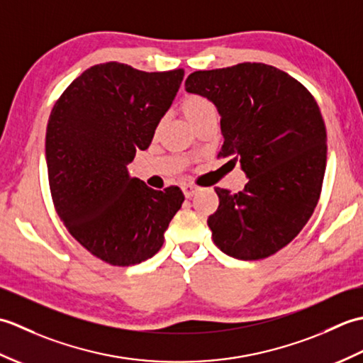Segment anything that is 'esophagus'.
<instances>
[{
	"label": "esophagus",
	"instance_id": "34e87169",
	"mask_svg": "<svg viewBox=\"0 0 363 363\" xmlns=\"http://www.w3.org/2000/svg\"><path fill=\"white\" fill-rule=\"evenodd\" d=\"M182 191L184 195H186V198H191L199 191V186H196V184H184Z\"/></svg>",
	"mask_w": 363,
	"mask_h": 363
}]
</instances>
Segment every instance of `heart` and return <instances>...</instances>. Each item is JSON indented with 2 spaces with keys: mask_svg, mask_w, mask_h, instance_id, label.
I'll use <instances>...</instances> for the list:
<instances>
[{
  "mask_svg": "<svg viewBox=\"0 0 363 363\" xmlns=\"http://www.w3.org/2000/svg\"><path fill=\"white\" fill-rule=\"evenodd\" d=\"M181 111L191 126H195L198 121H201L207 117L217 115V107H215L211 99L198 94H190L184 96L181 101ZM160 126L162 121H159L157 129Z\"/></svg>",
  "mask_w": 363,
  "mask_h": 363,
  "instance_id": "b5f03b06",
  "label": "heart"
}]
</instances>
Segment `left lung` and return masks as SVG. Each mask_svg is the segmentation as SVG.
<instances>
[{
	"mask_svg": "<svg viewBox=\"0 0 363 363\" xmlns=\"http://www.w3.org/2000/svg\"><path fill=\"white\" fill-rule=\"evenodd\" d=\"M186 90L217 107L225 137L218 159L240 162L243 191L215 187L207 218L212 240L230 257L259 260L295 238L318 204L326 169V128L303 84L279 68L243 62L189 74Z\"/></svg>",
	"mask_w": 363,
	"mask_h": 363,
	"instance_id": "8db88e82",
	"label": "left lung"
}]
</instances>
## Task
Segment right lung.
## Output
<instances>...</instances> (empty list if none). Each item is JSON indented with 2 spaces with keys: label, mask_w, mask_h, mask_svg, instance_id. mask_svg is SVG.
Segmentation results:
<instances>
[{
  "label": "right lung",
  "mask_w": 363,
  "mask_h": 363,
  "mask_svg": "<svg viewBox=\"0 0 363 363\" xmlns=\"http://www.w3.org/2000/svg\"><path fill=\"white\" fill-rule=\"evenodd\" d=\"M182 78L184 68L148 73L98 64L52 107L45 154L54 209L106 264L130 267L152 257L184 203L177 186L154 190L126 168L137 150L150 146Z\"/></svg>",
  "instance_id": "add662e5"
}]
</instances>
